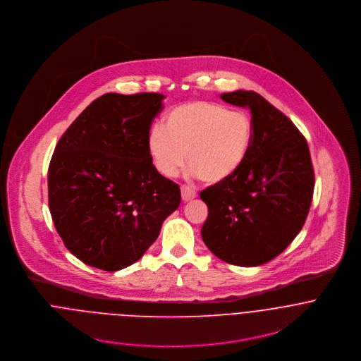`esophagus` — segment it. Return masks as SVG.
<instances>
[{
  "mask_svg": "<svg viewBox=\"0 0 361 361\" xmlns=\"http://www.w3.org/2000/svg\"><path fill=\"white\" fill-rule=\"evenodd\" d=\"M180 193H182V200L183 202H189V200H193L196 197V192L188 185L180 186Z\"/></svg>",
  "mask_w": 361,
  "mask_h": 361,
  "instance_id": "esophagus-1",
  "label": "esophagus"
}]
</instances>
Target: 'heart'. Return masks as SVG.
I'll return each mask as SVG.
<instances>
[{
	"label": "heart",
	"instance_id": "heart-1",
	"mask_svg": "<svg viewBox=\"0 0 361 361\" xmlns=\"http://www.w3.org/2000/svg\"><path fill=\"white\" fill-rule=\"evenodd\" d=\"M253 128L242 112L211 102H192L175 106L164 126L155 125L147 139L155 169L172 178L186 162L190 175L208 185L228 180L246 159Z\"/></svg>",
	"mask_w": 361,
	"mask_h": 361
}]
</instances>
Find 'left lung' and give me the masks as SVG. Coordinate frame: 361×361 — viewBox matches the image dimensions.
Instances as JSON below:
<instances>
[{"instance_id": "obj_1", "label": "left lung", "mask_w": 361, "mask_h": 361, "mask_svg": "<svg viewBox=\"0 0 361 361\" xmlns=\"http://www.w3.org/2000/svg\"><path fill=\"white\" fill-rule=\"evenodd\" d=\"M252 112V146L228 180L200 193L208 207L207 247L225 262L257 267L279 256L302 231L314 192L309 146L295 123L256 92L224 93Z\"/></svg>"}]
</instances>
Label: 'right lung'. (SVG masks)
<instances>
[{"mask_svg":"<svg viewBox=\"0 0 361 361\" xmlns=\"http://www.w3.org/2000/svg\"><path fill=\"white\" fill-rule=\"evenodd\" d=\"M158 93H106L65 130L49 166V207L65 247L118 271L142 257L180 204L179 186L153 165L147 139Z\"/></svg>","mask_w":361,"mask_h":361,"instance_id":"add662e5","label":"right lung"}]
</instances>
